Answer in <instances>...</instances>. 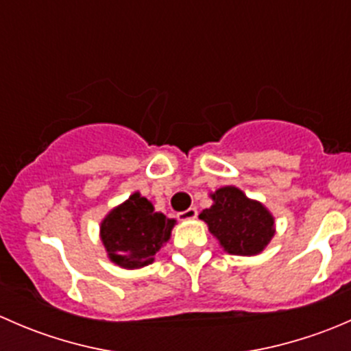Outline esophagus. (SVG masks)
Instances as JSON below:
<instances>
[{"label": "esophagus", "instance_id": "1", "mask_svg": "<svg viewBox=\"0 0 351 351\" xmlns=\"http://www.w3.org/2000/svg\"><path fill=\"white\" fill-rule=\"evenodd\" d=\"M197 217V208L195 207H190L186 208V210L180 212L178 214V219L180 221H192V219Z\"/></svg>", "mask_w": 351, "mask_h": 351}]
</instances>
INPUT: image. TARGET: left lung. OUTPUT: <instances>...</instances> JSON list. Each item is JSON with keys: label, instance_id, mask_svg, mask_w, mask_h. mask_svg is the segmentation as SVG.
Returning <instances> with one entry per match:
<instances>
[{"label": "left lung", "instance_id": "left-lung-1", "mask_svg": "<svg viewBox=\"0 0 351 351\" xmlns=\"http://www.w3.org/2000/svg\"><path fill=\"white\" fill-rule=\"evenodd\" d=\"M212 205L198 215L219 246L236 256H254L275 236V217L260 200L246 197L241 189L226 185L210 193Z\"/></svg>", "mask_w": 351, "mask_h": 351}]
</instances>
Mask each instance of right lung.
<instances>
[{"mask_svg":"<svg viewBox=\"0 0 351 351\" xmlns=\"http://www.w3.org/2000/svg\"><path fill=\"white\" fill-rule=\"evenodd\" d=\"M175 224V219L156 212L153 202L134 192L101 219L100 239L113 265L137 270L153 263L154 254L171 238Z\"/></svg>","mask_w":351,"mask_h":351,"instance_id":"obj_1","label":"right lung"}]
</instances>
